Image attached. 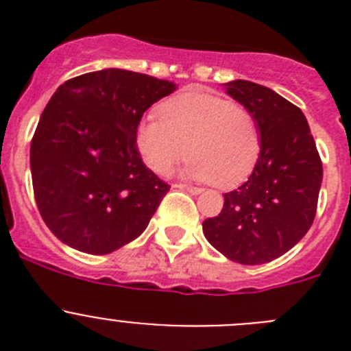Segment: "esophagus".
Wrapping results in <instances>:
<instances>
[{
	"label": "esophagus",
	"mask_w": 351,
	"mask_h": 351,
	"mask_svg": "<svg viewBox=\"0 0 351 351\" xmlns=\"http://www.w3.org/2000/svg\"><path fill=\"white\" fill-rule=\"evenodd\" d=\"M176 188H179V190L188 191V193H191V195L202 193V190H200V188H197V186H190V184H176Z\"/></svg>",
	"instance_id": "34e87169"
}]
</instances>
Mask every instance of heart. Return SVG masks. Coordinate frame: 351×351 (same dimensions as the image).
<instances>
[{
  "instance_id": "heart-1",
  "label": "heart",
  "mask_w": 351,
  "mask_h": 351,
  "mask_svg": "<svg viewBox=\"0 0 351 351\" xmlns=\"http://www.w3.org/2000/svg\"><path fill=\"white\" fill-rule=\"evenodd\" d=\"M135 144L149 169L160 176L172 172L190 153V178L234 188L255 169L262 132L247 107L193 89L163 101L160 117L141 119Z\"/></svg>"
}]
</instances>
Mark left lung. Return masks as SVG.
Segmentation results:
<instances>
[{
  "instance_id": "8db88e82",
  "label": "left lung",
  "mask_w": 351,
  "mask_h": 351,
  "mask_svg": "<svg viewBox=\"0 0 351 351\" xmlns=\"http://www.w3.org/2000/svg\"><path fill=\"white\" fill-rule=\"evenodd\" d=\"M226 93L256 116L262 149L250 179L223 195L221 213L202 228L226 258L258 265L285 255L308 234L324 167L299 107L250 80L228 82Z\"/></svg>"
}]
</instances>
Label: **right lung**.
<instances>
[{"label":"right lung","instance_id":"obj_1","mask_svg":"<svg viewBox=\"0 0 351 351\" xmlns=\"http://www.w3.org/2000/svg\"><path fill=\"white\" fill-rule=\"evenodd\" d=\"M176 84L107 68L61 84L31 141L35 200L56 237L89 255L137 239L170 186L144 165L135 130Z\"/></svg>","mask_w":351,"mask_h":351}]
</instances>
